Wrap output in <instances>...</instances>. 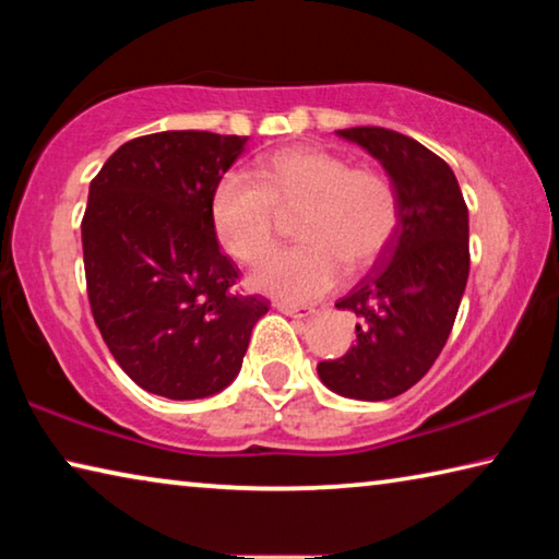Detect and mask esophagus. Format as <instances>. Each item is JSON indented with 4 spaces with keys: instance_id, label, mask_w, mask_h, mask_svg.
<instances>
[{
    "instance_id": "obj_1",
    "label": "esophagus",
    "mask_w": 559,
    "mask_h": 559,
    "mask_svg": "<svg viewBox=\"0 0 559 559\" xmlns=\"http://www.w3.org/2000/svg\"><path fill=\"white\" fill-rule=\"evenodd\" d=\"M276 308L281 310V313H286L288 318H308V316H313V308H308V306H290V302H276Z\"/></svg>"
}]
</instances>
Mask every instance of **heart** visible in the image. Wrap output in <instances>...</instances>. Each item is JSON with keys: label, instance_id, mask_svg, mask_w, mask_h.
I'll use <instances>...</instances> for the list:
<instances>
[{"label": "heart", "instance_id": "heart-1", "mask_svg": "<svg viewBox=\"0 0 559 559\" xmlns=\"http://www.w3.org/2000/svg\"><path fill=\"white\" fill-rule=\"evenodd\" d=\"M298 246L273 251L251 286L283 302H306L335 286L343 271L372 263L400 226L392 179L320 145H293L261 157L251 175L222 177L212 194L219 243L241 263L271 249L278 212H296Z\"/></svg>", "mask_w": 559, "mask_h": 559}]
</instances>
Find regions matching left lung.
<instances>
[{
    "label": "left lung",
    "mask_w": 559,
    "mask_h": 559,
    "mask_svg": "<svg viewBox=\"0 0 559 559\" xmlns=\"http://www.w3.org/2000/svg\"><path fill=\"white\" fill-rule=\"evenodd\" d=\"M400 194V226L372 269L335 306L353 310L357 343L318 365L328 390L362 402L400 396L447 345L468 281V210L453 169L402 132L347 128Z\"/></svg>",
    "instance_id": "left-lung-1"
}]
</instances>
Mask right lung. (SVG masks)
Returning <instances> with one entry per match:
<instances>
[{
  "instance_id": "obj_1",
  "label": "right lung",
  "mask_w": 559,
  "mask_h": 559,
  "mask_svg": "<svg viewBox=\"0 0 559 559\" xmlns=\"http://www.w3.org/2000/svg\"><path fill=\"white\" fill-rule=\"evenodd\" d=\"M249 138L165 130L120 145L91 182L81 222L91 313L132 382L204 400L241 370L269 300L231 286L212 194Z\"/></svg>"
}]
</instances>
